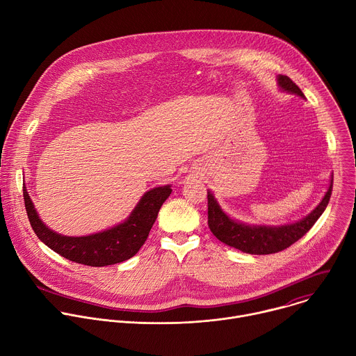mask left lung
<instances>
[{"label":"left lung","mask_w":356,"mask_h":356,"mask_svg":"<svg viewBox=\"0 0 356 356\" xmlns=\"http://www.w3.org/2000/svg\"><path fill=\"white\" fill-rule=\"evenodd\" d=\"M277 86L282 91L296 94L304 98L302 91L287 76L279 74ZM332 180L334 177L331 175L327 193L318 202V206L310 214L296 222L283 225H258L234 220L221 209L211 190H207L209 227L214 236H217V239L228 246L236 248L245 253H250V255H269V253L280 252L293 245L302 235H306L316 224V221L321 217L331 197Z\"/></svg>","instance_id":"obj_1"}]
</instances>
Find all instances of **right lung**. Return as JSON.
Instances as JSON below:
<instances>
[{"instance_id":"obj_1","label":"right lung","mask_w":356,"mask_h":356,"mask_svg":"<svg viewBox=\"0 0 356 356\" xmlns=\"http://www.w3.org/2000/svg\"><path fill=\"white\" fill-rule=\"evenodd\" d=\"M170 193V184L150 188L140 197L124 222L106 231L83 236L62 235L46 227L33 206L26 187H24V200L31 227L46 246L72 262L99 268L121 264L135 255L145 243L162 204Z\"/></svg>"}]
</instances>
